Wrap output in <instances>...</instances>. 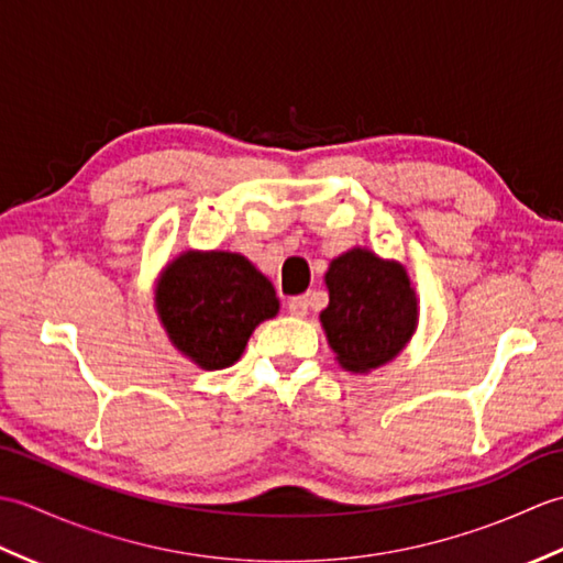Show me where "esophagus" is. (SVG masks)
<instances>
[{
    "label": "esophagus",
    "instance_id": "obj_1",
    "mask_svg": "<svg viewBox=\"0 0 563 563\" xmlns=\"http://www.w3.org/2000/svg\"><path fill=\"white\" fill-rule=\"evenodd\" d=\"M307 309H309V297H307V295L290 297V302H288V312H290L292 317H305V314H307Z\"/></svg>",
    "mask_w": 563,
    "mask_h": 563
}]
</instances>
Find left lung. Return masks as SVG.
Instances as JSON below:
<instances>
[{"label":"left lung","instance_id":"8db88e82","mask_svg":"<svg viewBox=\"0 0 563 563\" xmlns=\"http://www.w3.org/2000/svg\"><path fill=\"white\" fill-rule=\"evenodd\" d=\"M327 288L321 324L339 363L351 373L385 365L411 339L416 295L399 263L353 249L331 261Z\"/></svg>","mask_w":563,"mask_h":563}]
</instances>
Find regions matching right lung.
Instances as JSON below:
<instances>
[{
  "label": "right lung",
  "mask_w": 563,
  "mask_h": 563,
  "mask_svg": "<svg viewBox=\"0 0 563 563\" xmlns=\"http://www.w3.org/2000/svg\"><path fill=\"white\" fill-rule=\"evenodd\" d=\"M157 309L178 351L200 367L222 369L239 361L263 319L278 314V297L244 256L188 251L166 268Z\"/></svg>",
  "instance_id": "add662e5"
}]
</instances>
